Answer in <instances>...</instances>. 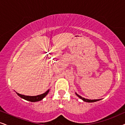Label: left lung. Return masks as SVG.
Returning a JSON list of instances; mask_svg holds the SVG:
<instances>
[{"label": "left lung", "instance_id": "8db88e82", "mask_svg": "<svg viewBox=\"0 0 125 125\" xmlns=\"http://www.w3.org/2000/svg\"><path fill=\"white\" fill-rule=\"evenodd\" d=\"M76 94L77 95H78V97H79L80 98H81V99L83 100L84 101H86V102H88V103H93V102H95V101H98V100H100L99 99H98H98H97V100H89V99H86V98L82 97L80 96L79 95L77 94L76 93Z\"/></svg>", "mask_w": 125, "mask_h": 125}]
</instances>
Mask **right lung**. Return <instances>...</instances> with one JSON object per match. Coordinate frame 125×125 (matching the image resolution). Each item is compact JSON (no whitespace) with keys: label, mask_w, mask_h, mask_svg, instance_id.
<instances>
[{"label":"right lung","mask_w":125,"mask_h":125,"mask_svg":"<svg viewBox=\"0 0 125 125\" xmlns=\"http://www.w3.org/2000/svg\"><path fill=\"white\" fill-rule=\"evenodd\" d=\"M49 92V90H48L47 91V92H46L45 93H43V94H42L41 95H35V96H28V95H22L21 94H19L18 93H16L17 94L19 95L20 97L24 98V99H25L26 100H28V101H31V102H36V101H41L43 98L44 97L46 96V95Z\"/></svg>","instance_id":"obj_1"}]
</instances>
